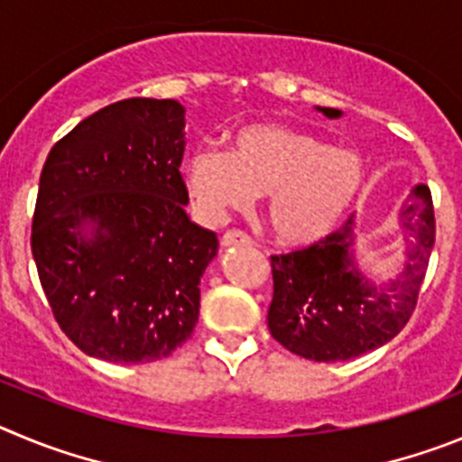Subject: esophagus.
<instances>
[{
	"instance_id": "esophagus-1",
	"label": "esophagus",
	"mask_w": 462,
	"mask_h": 462,
	"mask_svg": "<svg viewBox=\"0 0 462 462\" xmlns=\"http://www.w3.org/2000/svg\"><path fill=\"white\" fill-rule=\"evenodd\" d=\"M221 246L223 248H232V246H253L251 236L246 232L241 230H230L221 236Z\"/></svg>"
}]
</instances>
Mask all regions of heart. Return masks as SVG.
Returning a JSON list of instances; mask_svg holds the SVG:
<instances>
[{
	"mask_svg": "<svg viewBox=\"0 0 462 462\" xmlns=\"http://www.w3.org/2000/svg\"><path fill=\"white\" fill-rule=\"evenodd\" d=\"M364 180L359 153L273 122L239 126L227 133L226 152L198 149L181 168L184 190L202 221L216 226L264 193V218L288 246L329 236L355 207Z\"/></svg>",
	"mask_w": 462,
	"mask_h": 462,
	"instance_id": "obj_1",
	"label": "heart"
}]
</instances>
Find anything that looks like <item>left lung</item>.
<instances>
[{
	"label": "left lung",
	"mask_w": 462,
	"mask_h": 462,
	"mask_svg": "<svg viewBox=\"0 0 462 462\" xmlns=\"http://www.w3.org/2000/svg\"><path fill=\"white\" fill-rule=\"evenodd\" d=\"M338 119L334 107H315ZM402 235V269L384 282L356 264L361 226L355 216L313 246L272 257L273 299L267 324L273 338L313 361H347L389 343L417 306L435 244L433 198L417 184L396 216Z\"/></svg>",
	"instance_id": "obj_1"
}]
</instances>
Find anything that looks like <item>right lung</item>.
Instances as JSON below:
<instances>
[{"label": "right lung", "instance_id": "add662e5", "mask_svg": "<svg viewBox=\"0 0 462 462\" xmlns=\"http://www.w3.org/2000/svg\"><path fill=\"white\" fill-rule=\"evenodd\" d=\"M184 106L126 98L50 149L32 253L61 331L85 355L152 364L190 338L218 253L184 207Z\"/></svg>", "mask_w": 462, "mask_h": 462}]
</instances>
